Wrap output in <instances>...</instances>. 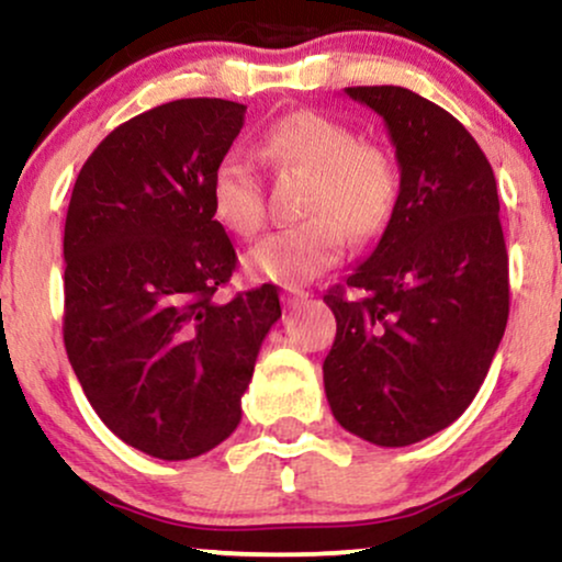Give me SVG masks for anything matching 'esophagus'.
<instances>
[{"label": "esophagus", "mask_w": 562, "mask_h": 562, "mask_svg": "<svg viewBox=\"0 0 562 562\" xmlns=\"http://www.w3.org/2000/svg\"><path fill=\"white\" fill-rule=\"evenodd\" d=\"M308 293H305L303 288H295V285H285L282 288V303L288 305V308H295L297 303H303Z\"/></svg>", "instance_id": "obj_1"}]
</instances>
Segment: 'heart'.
<instances>
[{
    "mask_svg": "<svg viewBox=\"0 0 562 562\" xmlns=\"http://www.w3.org/2000/svg\"><path fill=\"white\" fill-rule=\"evenodd\" d=\"M265 153L280 168L311 176L305 223L280 228L246 254L254 280L308 282L342 259L355 244L379 238L396 202V170L381 147L366 145L350 126L316 111L277 119L265 134ZM212 212L236 236H254L267 217L265 187L248 153L233 147L217 160L210 181Z\"/></svg>",
    "mask_w": 562,
    "mask_h": 562,
    "instance_id": "obj_1",
    "label": "heart"
}]
</instances>
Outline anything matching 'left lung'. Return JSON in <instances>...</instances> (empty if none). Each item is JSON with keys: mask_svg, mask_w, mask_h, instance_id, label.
<instances>
[{"mask_svg": "<svg viewBox=\"0 0 562 562\" xmlns=\"http://www.w3.org/2000/svg\"><path fill=\"white\" fill-rule=\"evenodd\" d=\"M386 124L400 162L392 220L345 288L324 389L337 423L409 446L470 407L508 322V254L493 168L449 111L396 85L345 88Z\"/></svg>", "mask_w": 562, "mask_h": 562, "instance_id": "left-lung-1", "label": "left lung"}]
</instances>
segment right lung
Instances as JSON below:
<instances>
[{"label": "right lung", "mask_w": 562, "mask_h": 562, "mask_svg": "<svg viewBox=\"0 0 562 562\" xmlns=\"http://www.w3.org/2000/svg\"><path fill=\"white\" fill-rule=\"evenodd\" d=\"M244 113L223 98L139 113L92 150L69 199L64 347L98 417L155 459H194L238 428L282 316L274 285L215 301L238 257L210 181Z\"/></svg>", "instance_id": "1"}]
</instances>
